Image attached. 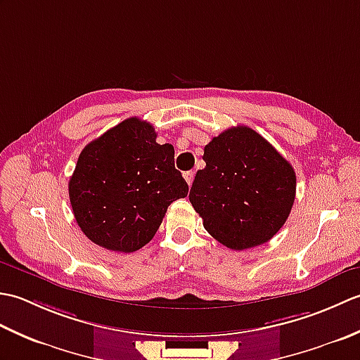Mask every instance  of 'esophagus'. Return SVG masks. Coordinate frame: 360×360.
I'll return each mask as SVG.
<instances>
[{
	"label": "esophagus",
	"mask_w": 360,
	"mask_h": 360,
	"mask_svg": "<svg viewBox=\"0 0 360 360\" xmlns=\"http://www.w3.org/2000/svg\"><path fill=\"white\" fill-rule=\"evenodd\" d=\"M193 178H195V174H193V172H186V173H184V179L187 181V184H188V186H192V182H193Z\"/></svg>",
	"instance_id": "1"
}]
</instances>
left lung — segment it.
Wrapping results in <instances>:
<instances>
[{
  "instance_id": "1",
  "label": "left lung",
  "mask_w": 360,
  "mask_h": 360,
  "mask_svg": "<svg viewBox=\"0 0 360 360\" xmlns=\"http://www.w3.org/2000/svg\"><path fill=\"white\" fill-rule=\"evenodd\" d=\"M188 200L204 229L226 248L244 250L269 241L292 209V165L249 127H232L204 147Z\"/></svg>"
}]
</instances>
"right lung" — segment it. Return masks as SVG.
I'll return each mask as SVG.
<instances>
[{"mask_svg":"<svg viewBox=\"0 0 360 360\" xmlns=\"http://www.w3.org/2000/svg\"><path fill=\"white\" fill-rule=\"evenodd\" d=\"M151 124L129 117L82 150L70 200L82 232L97 246L134 252L151 241L173 201L188 186L174 148L159 145Z\"/></svg>","mask_w":360,"mask_h":360,"instance_id":"1","label":"right lung"}]
</instances>
